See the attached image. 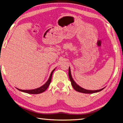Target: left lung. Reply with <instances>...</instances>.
<instances>
[{"instance_id": "obj_1", "label": "left lung", "mask_w": 123, "mask_h": 123, "mask_svg": "<svg viewBox=\"0 0 123 123\" xmlns=\"http://www.w3.org/2000/svg\"><path fill=\"white\" fill-rule=\"evenodd\" d=\"M69 79H70L71 82V85L72 86L73 88L77 92H81V93H96V92H99L100 91H102L103 89L105 88H104L103 89H99V90L93 91V90H86V89H85L83 88L80 87L73 80L72 76H71V71H70V67L69 68Z\"/></svg>"}]
</instances>
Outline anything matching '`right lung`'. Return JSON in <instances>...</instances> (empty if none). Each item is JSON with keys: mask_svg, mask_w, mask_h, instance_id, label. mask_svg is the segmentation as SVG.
<instances>
[{"mask_svg": "<svg viewBox=\"0 0 123 123\" xmlns=\"http://www.w3.org/2000/svg\"><path fill=\"white\" fill-rule=\"evenodd\" d=\"M54 70L55 69H54L52 71V72L51 73V74H50V76L49 80H48L47 82L45 84H44L43 86H42V87H40L38 88L35 89H33V90H21V89H17H17H18V90H19L20 91L24 92L27 93H29V94H39V93H40L43 92L44 91L46 90V89L48 88L49 85L50 84L51 79H52V74L53 73V71H54Z\"/></svg>", "mask_w": 123, "mask_h": 123, "instance_id": "obj_1", "label": "right lung"}]
</instances>
